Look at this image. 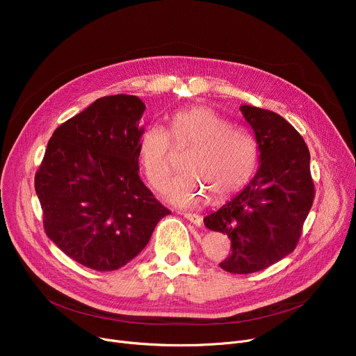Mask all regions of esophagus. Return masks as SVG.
I'll return each mask as SVG.
<instances>
[{
  "instance_id": "esophagus-1",
  "label": "esophagus",
  "mask_w": 356,
  "mask_h": 356,
  "mask_svg": "<svg viewBox=\"0 0 356 356\" xmlns=\"http://www.w3.org/2000/svg\"><path fill=\"white\" fill-rule=\"evenodd\" d=\"M183 216L188 219L189 222H192L193 225H196V227H202L203 225V218L200 215H197V213H183Z\"/></svg>"
}]
</instances>
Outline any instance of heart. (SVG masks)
I'll return each mask as SVG.
<instances>
[{"label": "heart", "instance_id": "heart-1", "mask_svg": "<svg viewBox=\"0 0 356 356\" xmlns=\"http://www.w3.org/2000/svg\"><path fill=\"white\" fill-rule=\"evenodd\" d=\"M170 138L176 145H193L186 159V170L191 173L175 177L164 191L176 207H196L208 199L209 192L216 200L227 199L244 188L255 170L257 147L245 129L229 125L208 106H188L168 118V134L152 125L140 136L138 161L157 191L164 188L172 173Z\"/></svg>", "mask_w": 356, "mask_h": 356}]
</instances>
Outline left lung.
Returning a JSON list of instances; mask_svg holds the SVG:
<instances>
[{
    "label": "left lung",
    "instance_id": "left-lung-1",
    "mask_svg": "<svg viewBox=\"0 0 356 356\" xmlns=\"http://www.w3.org/2000/svg\"><path fill=\"white\" fill-rule=\"evenodd\" d=\"M239 109L254 133L259 167L244 189L203 220L231 238L232 252L220 268L251 274L294 251L314 186L309 148L296 128L273 111L251 105Z\"/></svg>",
    "mask_w": 356,
    "mask_h": 356
}]
</instances>
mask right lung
<instances>
[{
  "label": "right lung",
  "instance_id": "right-lung-1",
  "mask_svg": "<svg viewBox=\"0 0 356 356\" xmlns=\"http://www.w3.org/2000/svg\"><path fill=\"white\" fill-rule=\"evenodd\" d=\"M144 109L133 95L97 99L54 131L35 173L47 236L88 268L124 267L170 213L138 175Z\"/></svg>",
  "mask_w": 356,
  "mask_h": 356
}]
</instances>
